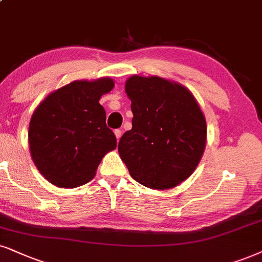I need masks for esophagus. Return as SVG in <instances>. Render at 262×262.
I'll return each instance as SVG.
<instances>
[{"instance_id":"34e87169","label":"esophagus","mask_w":262,"mask_h":262,"mask_svg":"<svg viewBox=\"0 0 262 262\" xmlns=\"http://www.w3.org/2000/svg\"><path fill=\"white\" fill-rule=\"evenodd\" d=\"M115 135H116V138H117V140H120L121 137H122V132L120 130V129H116Z\"/></svg>"}]
</instances>
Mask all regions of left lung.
Returning <instances> with one entry per match:
<instances>
[{
  "mask_svg": "<svg viewBox=\"0 0 262 262\" xmlns=\"http://www.w3.org/2000/svg\"><path fill=\"white\" fill-rule=\"evenodd\" d=\"M132 129L118 152L132 178L154 190L178 186L193 173L207 142V122L193 94L158 76H130Z\"/></svg>",
  "mask_w": 262,
  "mask_h": 262,
  "instance_id": "obj_1",
  "label": "left lung"
}]
</instances>
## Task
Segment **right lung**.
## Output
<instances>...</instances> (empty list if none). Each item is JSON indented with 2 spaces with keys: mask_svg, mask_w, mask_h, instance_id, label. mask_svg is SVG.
Returning <instances> with one entry per match:
<instances>
[{
  "mask_svg": "<svg viewBox=\"0 0 262 262\" xmlns=\"http://www.w3.org/2000/svg\"><path fill=\"white\" fill-rule=\"evenodd\" d=\"M114 87L110 77L74 81L52 92L36 107L29 124L30 155L51 184L64 188L87 184L102 157L117 146L99 104Z\"/></svg>",
  "mask_w": 262,
  "mask_h": 262,
  "instance_id": "add662e5",
  "label": "right lung"
}]
</instances>
